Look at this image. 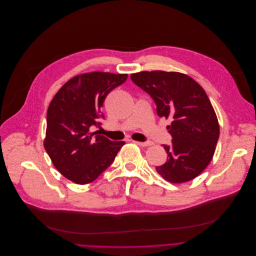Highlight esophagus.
Segmentation results:
<instances>
[{
	"label": "esophagus",
	"instance_id": "esophagus-1",
	"mask_svg": "<svg viewBox=\"0 0 256 256\" xmlns=\"http://www.w3.org/2000/svg\"><path fill=\"white\" fill-rule=\"evenodd\" d=\"M135 144L139 145V146H142V147H146V146H150L151 145V142H140V141H133Z\"/></svg>",
	"mask_w": 256,
	"mask_h": 256
}]
</instances>
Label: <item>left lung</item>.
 <instances>
[{
  "instance_id": "1",
  "label": "left lung",
  "mask_w": 256,
  "mask_h": 256,
  "mask_svg": "<svg viewBox=\"0 0 256 256\" xmlns=\"http://www.w3.org/2000/svg\"><path fill=\"white\" fill-rule=\"evenodd\" d=\"M135 84L154 100L168 126L172 145H164L168 160L156 172L168 182L182 184L196 178L211 162L220 128L204 88L188 74L176 72H140L131 74Z\"/></svg>"
}]
</instances>
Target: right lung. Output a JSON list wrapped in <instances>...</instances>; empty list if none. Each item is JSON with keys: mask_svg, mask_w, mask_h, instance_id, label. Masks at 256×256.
<instances>
[{"mask_svg": "<svg viewBox=\"0 0 256 256\" xmlns=\"http://www.w3.org/2000/svg\"><path fill=\"white\" fill-rule=\"evenodd\" d=\"M128 74L92 72L66 82L50 102L44 148L56 168L66 178L86 184L114 162L124 141H111L92 132L104 118L102 107L108 94Z\"/></svg>", "mask_w": 256, "mask_h": 256, "instance_id": "add662e5", "label": "right lung"}]
</instances>
